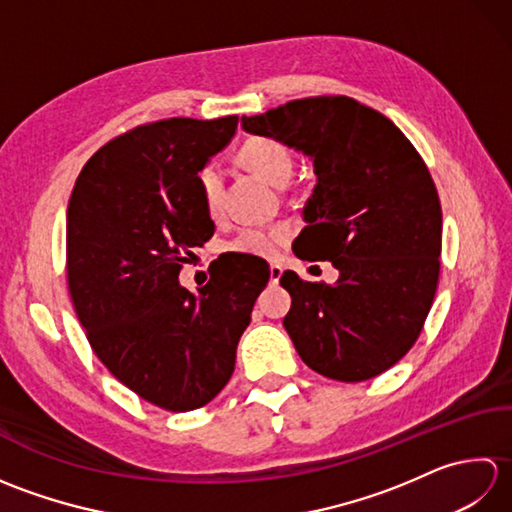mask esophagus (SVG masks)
Masks as SVG:
<instances>
[{"instance_id": "1", "label": "esophagus", "mask_w": 512, "mask_h": 512, "mask_svg": "<svg viewBox=\"0 0 512 512\" xmlns=\"http://www.w3.org/2000/svg\"><path fill=\"white\" fill-rule=\"evenodd\" d=\"M281 275H284V268H281L279 264H270V284H279Z\"/></svg>"}]
</instances>
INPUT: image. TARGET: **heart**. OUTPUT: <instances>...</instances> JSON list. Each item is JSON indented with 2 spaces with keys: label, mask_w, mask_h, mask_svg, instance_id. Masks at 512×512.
I'll list each match as a JSON object with an SVG mask.
<instances>
[{
  "label": "heart",
  "mask_w": 512,
  "mask_h": 512,
  "mask_svg": "<svg viewBox=\"0 0 512 512\" xmlns=\"http://www.w3.org/2000/svg\"><path fill=\"white\" fill-rule=\"evenodd\" d=\"M239 160L255 173L257 178L273 184V187H286L292 169H295V158L292 151L277 138L270 136H255L248 138L239 149ZM198 187L202 193V200L206 204V211L217 215L222 209V195H224V176L222 169L215 162H206L198 171ZM288 226H268V228H244L235 239H231L228 250L233 253H246L253 257H273L279 246L288 239Z\"/></svg>",
  "instance_id": "obj_1"
}]
</instances>
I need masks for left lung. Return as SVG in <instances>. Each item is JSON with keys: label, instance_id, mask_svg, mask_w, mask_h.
<instances>
[{"label": "left lung", "instance_id": "8db88e82", "mask_svg": "<svg viewBox=\"0 0 512 512\" xmlns=\"http://www.w3.org/2000/svg\"><path fill=\"white\" fill-rule=\"evenodd\" d=\"M242 127L310 158L317 176L292 250L328 259L339 279L281 275L301 361L343 383L383 374L416 343L438 288L442 209L427 165L387 116L347 96L288 101Z\"/></svg>", "mask_w": 512, "mask_h": 512}]
</instances>
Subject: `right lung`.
I'll list each match as a JSON object with an SVG mask.
<instances>
[{"mask_svg": "<svg viewBox=\"0 0 512 512\" xmlns=\"http://www.w3.org/2000/svg\"><path fill=\"white\" fill-rule=\"evenodd\" d=\"M237 116L167 118L101 147L68 204V286L103 365L167 411L211 402L235 369L239 336L268 277L220 266L191 292L180 268L215 231L198 171L222 151Z\"/></svg>", "mask_w": 512, "mask_h": 512, "instance_id": "1", "label": "right lung"}]
</instances>
